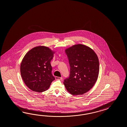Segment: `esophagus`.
<instances>
[{"label":"esophagus","instance_id":"esophagus-1","mask_svg":"<svg viewBox=\"0 0 127 127\" xmlns=\"http://www.w3.org/2000/svg\"><path fill=\"white\" fill-rule=\"evenodd\" d=\"M55 78H56V79H57V80H62V79H63V78H62V77H55Z\"/></svg>","mask_w":127,"mask_h":127}]
</instances>
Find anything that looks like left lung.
Segmentation results:
<instances>
[{
    "mask_svg": "<svg viewBox=\"0 0 127 127\" xmlns=\"http://www.w3.org/2000/svg\"><path fill=\"white\" fill-rule=\"evenodd\" d=\"M65 51L70 66V74L63 84L72 95H82L92 88L98 79V56L91 48L82 44H75Z\"/></svg>",
    "mask_w": 127,
    "mask_h": 127,
    "instance_id": "obj_1",
    "label": "left lung"
}]
</instances>
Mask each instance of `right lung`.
<instances>
[{"instance_id":"1","label":"right lung","mask_w":127,"mask_h":127,"mask_svg":"<svg viewBox=\"0 0 127 127\" xmlns=\"http://www.w3.org/2000/svg\"><path fill=\"white\" fill-rule=\"evenodd\" d=\"M56 51L44 46L35 47L28 51L22 60V78L29 89L42 92L50 88L55 78L51 73L50 62Z\"/></svg>"}]
</instances>
